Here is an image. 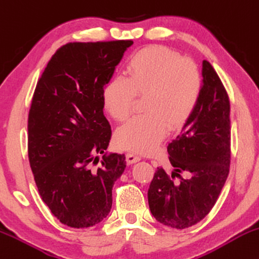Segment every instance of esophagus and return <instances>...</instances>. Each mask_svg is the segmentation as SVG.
<instances>
[{
    "instance_id": "1",
    "label": "esophagus",
    "mask_w": 259,
    "mask_h": 259,
    "mask_svg": "<svg viewBox=\"0 0 259 259\" xmlns=\"http://www.w3.org/2000/svg\"><path fill=\"white\" fill-rule=\"evenodd\" d=\"M140 160H141V157H140V155L132 153V152H130V153H126V163L127 164L138 163V161H140Z\"/></svg>"
}]
</instances>
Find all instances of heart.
I'll return each instance as SVG.
<instances>
[{"label":"heart","instance_id":"heart-1","mask_svg":"<svg viewBox=\"0 0 259 259\" xmlns=\"http://www.w3.org/2000/svg\"><path fill=\"white\" fill-rule=\"evenodd\" d=\"M199 68L189 59L161 46L136 52L126 62L124 77L108 80L102 88L105 111L116 120H125L135 96H143L142 116L134 117L114 135L118 148L149 153L170 129H179L197 108L201 93Z\"/></svg>","mask_w":259,"mask_h":259}]
</instances>
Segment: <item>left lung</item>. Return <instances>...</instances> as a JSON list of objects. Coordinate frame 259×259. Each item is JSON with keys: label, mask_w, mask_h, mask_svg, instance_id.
Listing matches in <instances>:
<instances>
[{"label": "left lung", "mask_w": 259, "mask_h": 259, "mask_svg": "<svg viewBox=\"0 0 259 259\" xmlns=\"http://www.w3.org/2000/svg\"><path fill=\"white\" fill-rule=\"evenodd\" d=\"M201 74L197 108L181 135L167 146L174 167L171 176L158 167L148 189L154 219L176 229L194 226L210 212L229 174V99L219 74L206 60L202 61Z\"/></svg>", "instance_id": "8db88e82"}]
</instances>
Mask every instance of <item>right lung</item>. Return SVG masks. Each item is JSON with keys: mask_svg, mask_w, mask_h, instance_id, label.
<instances>
[{"mask_svg": "<svg viewBox=\"0 0 259 259\" xmlns=\"http://www.w3.org/2000/svg\"><path fill=\"white\" fill-rule=\"evenodd\" d=\"M132 45L67 43L37 83L27 124L30 166L40 198L65 226L88 228L111 211L112 188L126 161L106 152L112 133L102 88Z\"/></svg>", "mask_w": 259, "mask_h": 259, "instance_id": "add662e5", "label": "right lung"}]
</instances>
